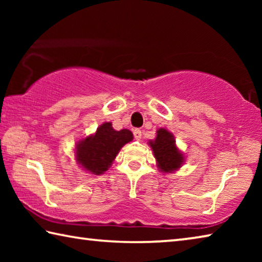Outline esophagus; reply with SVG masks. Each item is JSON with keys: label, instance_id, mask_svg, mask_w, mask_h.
<instances>
[{"label": "esophagus", "instance_id": "1", "mask_svg": "<svg viewBox=\"0 0 262 262\" xmlns=\"http://www.w3.org/2000/svg\"><path fill=\"white\" fill-rule=\"evenodd\" d=\"M134 137L136 140H141L142 139V130L141 129H134Z\"/></svg>", "mask_w": 262, "mask_h": 262}]
</instances>
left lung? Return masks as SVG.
Listing matches in <instances>:
<instances>
[{
  "mask_svg": "<svg viewBox=\"0 0 262 262\" xmlns=\"http://www.w3.org/2000/svg\"><path fill=\"white\" fill-rule=\"evenodd\" d=\"M155 158L157 161V166L162 172H172L178 170L184 162V156L178 148L176 147L173 135L165 128H159L157 136L154 141L149 142Z\"/></svg>",
  "mask_w": 262,
  "mask_h": 262,
  "instance_id": "left-lung-1",
  "label": "left lung"
}]
</instances>
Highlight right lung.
<instances>
[{"instance_id": "obj_1", "label": "right lung", "mask_w": 262, "mask_h": 262, "mask_svg": "<svg viewBox=\"0 0 262 262\" xmlns=\"http://www.w3.org/2000/svg\"><path fill=\"white\" fill-rule=\"evenodd\" d=\"M133 140L130 130H114L111 122H104L94 135L81 140L76 145V159L83 168L94 174L108 170L120 149Z\"/></svg>"}]
</instances>
